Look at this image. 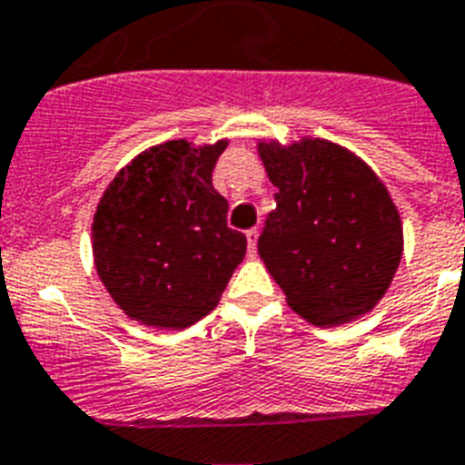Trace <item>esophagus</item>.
Instances as JSON below:
<instances>
[{"label":"esophagus","mask_w":465,"mask_h":465,"mask_svg":"<svg viewBox=\"0 0 465 465\" xmlns=\"http://www.w3.org/2000/svg\"><path fill=\"white\" fill-rule=\"evenodd\" d=\"M256 242H259V230L256 228L247 230V247H249V254L252 256L256 254Z\"/></svg>","instance_id":"esophagus-1"}]
</instances>
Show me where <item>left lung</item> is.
<instances>
[{
    "instance_id": "8db88e82",
    "label": "left lung",
    "mask_w": 465,
    "mask_h": 465,
    "mask_svg": "<svg viewBox=\"0 0 465 465\" xmlns=\"http://www.w3.org/2000/svg\"><path fill=\"white\" fill-rule=\"evenodd\" d=\"M256 149L278 187L259 254L290 309L318 328L366 316L404 254L385 183L361 156L321 137L259 140Z\"/></svg>"
}]
</instances>
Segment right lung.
<instances>
[{"label":"right lung","instance_id":"obj_1","mask_svg":"<svg viewBox=\"0 0 465 465\" xmlns=\"http://www.w3.org/2000/svg\"><path fill=\"white\" fill-rule=\"evenodd\" d=\"M228 140H168L144 149L104 190L92 256L118 309L147 328L183 330L209 316L247 237L225 223L211 173Z\"/></svg>","mask_w":465,"mask_h":465}]
</instances>
